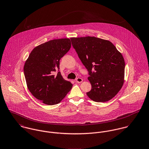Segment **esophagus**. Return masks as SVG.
I'll use <instances>...</instances> for the list:
<instances>
[{"label":"esophagus","mask_w":149,"mask_h":149,"mask_svg":"<svg viewBox=\"0 0 149 149\" xmlns=\"http://www.w3.org/2000/svg\"><path fill=\"white\" fill-rule=\"evenodd\" d=\"M76 82L77 83H81L83 82V79L81 78H78L76 79Z\"/></svg>","instance_id":"obj_1"}]
</instances>
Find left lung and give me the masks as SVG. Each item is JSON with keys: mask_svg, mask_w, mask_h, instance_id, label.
I'll return each instance as SVG.
<instances>
[{"mask_svg": "<svg viewBox=\"0 0 149 149\" xmlns=\"http://www.w3.org/2000/svg\"><path fill=\"white\" fill-rule=\"evenodd\" d=\"M70 39L89 72L88 80L92 88L87 93V96L97 102H105L114 98L124 83L125 63L122 54L107 40L88 36Z\"/></svg>", "mask_w": 149, "mask_h": 149, "instance_id": "obj_1", "label": "left lung"}]
</instances>
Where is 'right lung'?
I'll return each mask as SVG.
<instances>
[{"instance_id":"obj_1","label":"right lung","mask_w":149,"mask_h":149,"mask_svg":"<svg viewBox=\"0 0 149 149\" xmlns=\"http://www.w3.org/2000/svg\"><path fill=\"white\" fill-rule=\"evenodd\" d=\"M71 48L68 38L51 40L33 49L24 66L27 87L33 97L45 104L59 103L71 90L72 84L65 80L59 61Z\"/></svg>"}]
</instances>
